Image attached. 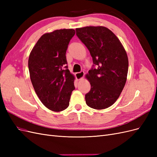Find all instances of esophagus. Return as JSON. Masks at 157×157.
<instances>
[{"instance_id":"1","label":"esophagus","mask_w":157,"mask_h":157,"mask_svg":"<svg viewBox=\"0 0 157 157\" xmlns=\"http://www.w3.org/2000/svg\"><path fill=\"white\" fill-rule=\"evenodd\" d=\"M84 71H80V72L75 73V77L77 80L82 79L84 77Z\"/></svg>"}]
</instances>
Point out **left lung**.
I'll return each mask as SVG.
<instances>
[{"label": "left lung", "instance_id": "8db88e82", "mask_svg": "<svg viewBox=\"0 0 157 157\" xmlns=\"http://www.w3.org/2000/svg\"><path fill=\"white\" fill-rule=\"evenodd\" d=\"M76 32L88 49L94 63L86 75L91 85L85 95L86 103L95 109L108 108L117 100L125 86L128 71L126 50L107 27H84L77 28Z\"/></svg>", "mask_w": 157, "mask_h": 157}]
</instances>
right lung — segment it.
Here are the masks:
<instances>
[{
	"instance_id": "right-lung-1",
	"label": "right lung",
	"mask_w": 157,
	"mask_h": 157,
	"mask_svg": "<svg viewBox=\"0 0 157 157\" xmlns=\"http://www.w3.org/2000/svg\"><path fill=\"white\" fill-rule=\"evenodd\" d=\"M75 34L73 29L45 33L33 47L28 61L31 80L36 95L45 107L55 112L68 107L75 90V77L66 65L65 56Z\"/></svg>"
}]
</instances>
